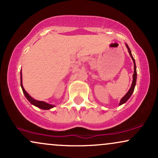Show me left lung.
<instances>
[{
    "instance_id": "obj_1",
    "label": "left lung",
    "mask_w": 158,
    "mask_h": 158,
    "mask_svg": "<svg viewBox=\"0 0 158 158\" xmlns=\"http://www.w3.org/2000/svg\"><path fill=\"white\" fill-rule=\"evenodd\" d=\"M126 48L127 49H128V52H129L130 54V56L131 57L132 60H133V62H134V74H133V81H132V84H131V88H130L129 90H128V92H127V94H126V95L123 97L122 99H121L120 102H119V106H121V105H123V103L126 102L127 100H128V99H129L130 97H131V96L132 95V94H133L134 92V90H135V85H136V81H137V70H136V64H135V59L133 58V56H132L131 55V50H130L129 48H128V44H126Z\"/></svg>"
}]
</instances>
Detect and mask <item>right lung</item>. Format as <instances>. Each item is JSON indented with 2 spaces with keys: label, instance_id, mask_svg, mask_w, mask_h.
<instances>
[{
  "label": "right lung",
  "instance_id": "add662e5",
  "mask_svg": "<svg viewBox=\"0 0 158 158\" xmlns=\"http://www.w3.org/2000/svg\"><path fill=\"white\" fill-rule=\"evenodd\" d=\"M21 88H22L23 93L25 95V97H26L27 99H28L29 102L31 103V104L33 105V106L38 107V108H41V109H44V110L50 109V108H53L54 107L53 105L48 104V103L43 102V101L35 100V99H34L33 98H32L27 93V91L24 90V88H23V85H22V74H21Z\"/></svg>",
  "mask_w": 158,
  "mask_h": 158
}]
</instances>
